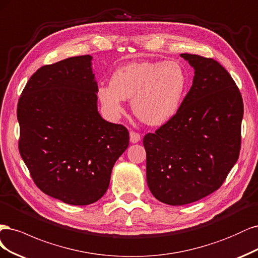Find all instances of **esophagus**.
<instances>
[{"instance_id": "1", "label": "esophagus", "mask_w": 258, "mask_h": 258, "mask_svg": "<svg viewBox=\"0 0 258 258\" xmlns=\"http://www.w3.org/2000/svg\"><path fill=\"white\" fill-rule=\"evenodd\" d=\"M140 139H141V137H140V135L138 134V133H136L134 131H131L130 132V141H131L132 144L139 143Z\"/></svg>"}]
</instances>
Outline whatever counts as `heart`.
Returning <instances> with one entry per match:
<instances>
[{
  "instance_id": "heart-1",
  "label": "heart",
  "mask_w": 258,
  "mask_h": 258,
  "mask_svg": "<svg viewBox=\"0 0 258 258\" xmlns=\"http://www.w3.org/2000/svg\"><path fill=\"white\" fill-rule=\"evenodd\" d=\"M186 89V74L176 61L131 63L115 70L110 85L97 88V97L109 117L124 112V99L151 126L171 120L180 109Z\"/></svg>"
}]
</instances>
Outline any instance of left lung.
I'll return each mask as SVG.
<instances>
[{
  "mask_svg": "<svg viewBox=\"0 0 258 258\" xmlns=\"http://www.w3.org/2000/svg\"><path fill=\"white\" fill-rule=\"evenodd\" d=\"M193 84L174 117L147 134V183L170 206L217 190L236 164L241 145L242 97L228 72L213 59L182 53Z\"/></svg>",
  "mask_w": 258,
  "mask_h": 258,
  "instance_id": "8db88e82",
  "label": "left lung"
}]
</instances>
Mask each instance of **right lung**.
<instances>
[{
	"mask_svg": "<svg viewBox=\"0 0 258 258\" xmlns=\"http://www.w3.org/2000/svg\"><path fill=\"white\" fill-rule=\"evenodd\" d=\"M93 57L73 56L37 70L19 98V151L40 190L74 206L97 202L128 131L97 110Z\"/></svg>",
	"mask_w": 258,
	"mask_h": 258,
	"instance_id": "obj_1",
	"label": "right lung"
}]
</instances>
